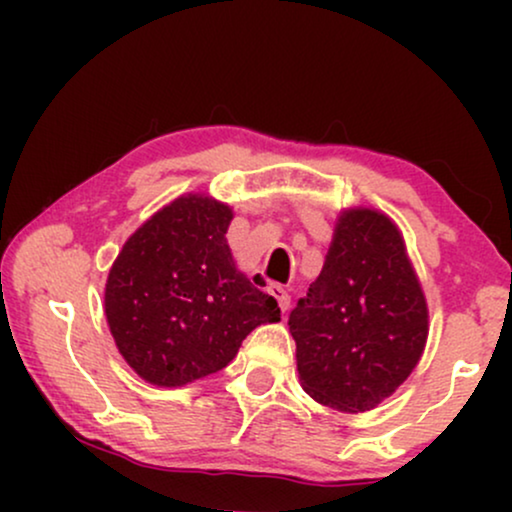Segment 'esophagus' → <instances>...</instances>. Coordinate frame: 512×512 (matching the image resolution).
I'll list each match as a JSON object with an SVG mask.
<instances>
[{
	"label": "esophagus",
	"mask_w": 512,
	"mask_h": 512,
	"mask_svg": "<svg viewBox=\"0 0 512 512\" xmlns=\"http://www.w3.org/2000/svg\"><path fill=\"white\" fill-rule=\"evenodd\" d=\"M268 291H270V296L277 300L279 310H282V312L289 310V305H291V296H289V291L284 289V286H279V284H272Z\"/></svg>",
	"instance_id": "34e87169"
}]
</instances>
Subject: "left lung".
I'll use <instances>...</instances> for the list:
<instances>
[{"instance_id": "left-lung-1", "label": "left lung", "mask_w": 512, "mask_h": 512, "mask_svg": "<svg viewBox=\"0 0 512 512\" xmlns=\"http://www.w3.org/2000/svg\"><path fill=\"white\" fill-rule=\"evenodd\" d=\"M298 375L314 401L366 412L415 370L429 310L401 230L375 209H349L335 226L321 275L289 314Z\"/></svg>"}]
</instances>
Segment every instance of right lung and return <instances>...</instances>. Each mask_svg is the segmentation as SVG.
<instances>
[{
	"label": "right lung",
	"instance_id": "right-lung-1",
	"mask_svg": "<svg viewBox=\"0 0 512 512\" xmlns=\"http://www.w3.org/2000/svg\"><path fill=\"white\" fill-rule=\"evenodd\" d=\"M230 219L223 202L181 195L137 228L111 265L109 331L146 382L181 387L212 375L256 326L279 321L277 300L235 268Z\"/></svg>",
	"mask_w": 512,
	"mask_h": 512
}]
</instances>
